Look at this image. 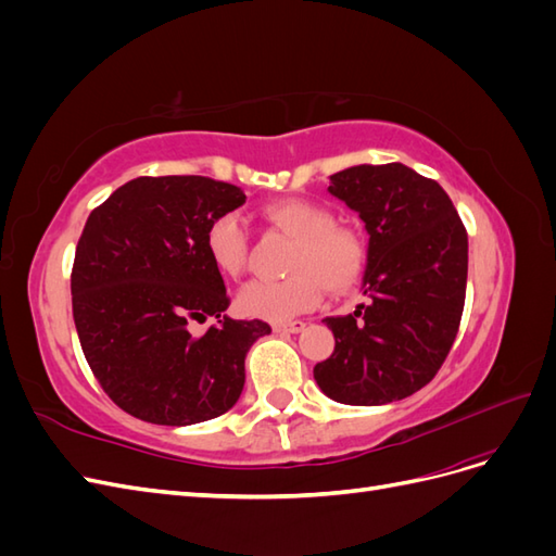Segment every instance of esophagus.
Listing matches in <instances>:
<instances>
[{
    "mask_svg": "<svg viewBox=\"0 0 556 556\" xmlns=\"http://www.w3.org/2000/svg\"><path fill=\"white\" fill-rule=\"evenodd\" d=\"M304 329H306V323H301V319H294V323H274L276 333H299Z\"/></svg>",
    "mask_w": 556,
    "mask_h": 556,
    "instance_id": "obj_1",
    "label": "esophagus"
}]
</instances>
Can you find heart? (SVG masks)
Here are the masks:
<instances>
[{"mask_svg":"<svg viewBox=\"0 0 556 556\" xmlns=\"http://www.w3.org/2000/svg\"><path fill=\"white\" fill-rule=\"evenodd\" d=\"M264 220L292 237L288 271L280 280H250L239 292V308L250 317L285 319L311 311L323 285L343 294L355 288L366 268V241L355 227L336 225L327 206L311 199L285 197L266 201ZM204 245L213 266L227 278H239L248 260V233L233 213L215 215L206 227Z\"/></svg>","mask_w":556,"mask_h":556,"instance_id":"b5f03b06","label":"heart"}]
</instances>
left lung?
I'll list each match as a JSON object with an SVG mask.
<instances>
[{
	"label": "left lung",
	"mask_w": 556,
	"mask_h": 556,
	"mask_svg": "<svg viewBox=\"0 0 556 556\" xmlns=\"http://www.w3.org/2000/svg\"><path fill=\"white\" fill-rule=\"evenodd\" d=\"M329 192L368 231V304L325 317L331 357L313 376L329 399L382 406L422 390L457 339L468 274V237L439 182L401 162L359 164L329 176Z\"/></svg>",
	"instance_id": "8db88e82"
}]
</instances>
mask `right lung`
Instances as JSON below:
<instances>
[{"mask_svg": "<svg viewBox=\"0 0 556 556\" xmlns=\"http://www.w3.org/2000/svg\"><path fill=\"white\" fill-rule=\"evenodd\" d=\"M245 204L206 176H141L97 206L76 245L72 308L94 378L143 422L188 427L227 413L245 382L262 319H231L223 276L204 245L215 215ZM217 316L201 337L190 318Z\"/></svg>", "mask_w": 556, "mask_h": 556, "instance_id": "right-lung-1", "label": "right lung"}]
</instances>
